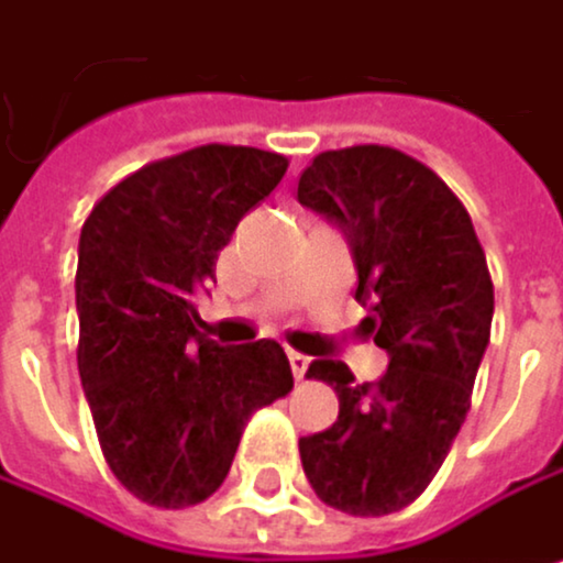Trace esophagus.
Instances as JSON below:
<instances>
[{"instance_id":"34e87169","label":"esophagus","mask_w":563,"mask_h":563,"mask_svg":"<svg viewBox=\"0 0 563 563\" xmlns=\"http://www.w3.org/2000/svg\"><path fill=\"white\" fill-rule=\"evenodd\" d=\"M287 356H290V367H294V377L300 380V377L307 374V367H310V356H303V353H297V350H287Z\"/></svg>"}]
</instances>
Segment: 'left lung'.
Returning a JSON list of instances; mask_svg holds the SVG:
<instances>
[{
  "label": "left lung",
  "mask_w": 563,
  "mask_h": 563,
  "mask_svg": "<svg viewBox=\"0 0 563 563\" xmlns=\"http://www.w3.org/2000/svg\"><path fill=\"white\" fill-rule=\"evenodd\" d=\"M297 199L346 233L371 307L360 327L390 356L374 384H353L343 360L310 364L340 413L300 440L303 474L323 504L384 517L427 490L471 410L494 320L487 256L457 192L394 146L320 153Z\"/></svg>",
  "instance_id": "obj_1"
}]
</instances>
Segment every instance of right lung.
I'll return each instance as SVG.
<instances>
[{
	"instance_id": "right-lung-1",
	"label": "right lung",
	"mask_w": 563,
	"mask_h": 563,
	"mask_svg": "<svg viewBox=\"0 0 563 563\" xmlns=\"http://www.w3.org/2000/svg\"><path fill=\"white\" fill-rule=\"evenodd\" d=\"M290 159L207 143L115 183L79 233V377L102 457L150 507H192L230 474L246 420L287 397L276 340L220 346L192 294Z\"/></svg>"
}]
</instances>
